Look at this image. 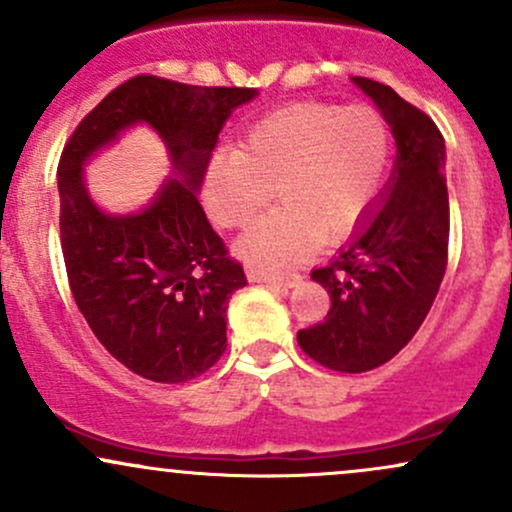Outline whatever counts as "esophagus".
<instances>
[{"mask_svg": "<svg viewBox=\"0 0 512 512\" xmlns=\"http://www.w3.org/2000/svg\"><path fill=\"white\" fill-rule=\"evenodd\" d=\"M246 276L249 280H254V283H268V285H283V288H295V285L300 283V276L298 273H268V271H261V268H249L246 271Z\"/></svg>", "mask_w": 512, "mask_h": 512, "instance_id": "1", "label": "esophagus"}]
</instances>
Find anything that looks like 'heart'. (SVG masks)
Listing matches in <instances>:
<instances>
[{
    "label": "heart",
    "instance_id": "b5f03b06",
    "mask_svg": "<svg viewBox=\"0 0 512 512\" xmlns=\"http://www.w3.org/2000/svg\"><path fill=\"white\" fill-rule=\"evenodd\" d=\"M390 129L368 104L295 102L246 131L241 151L222 148L207 168V207L224 229H241L276 188L283 205L239 244L246 261L283 268L320 241L361 222L386 168Z\"/></svg>",
    "mask_w": 512,
    "mask_h": 512
}]
</instances>
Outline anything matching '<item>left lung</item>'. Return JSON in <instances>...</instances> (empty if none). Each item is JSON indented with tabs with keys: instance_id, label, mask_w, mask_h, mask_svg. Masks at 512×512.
Here are the masks:
<instances>
[{
	"instance_id": "1",
	"label": "left lung",
	"mask_w": 512,
	"mask_h": 512,
	"mask_svg": "<svg viewBox=\"0 0 512 512\" xmlns=\"http://www.w3.org/2000/svg\"><path fill=\"white\" fill-rule=\"evenodd\" d=\"M376 102L398 144L395 170L373 210L312 280L332 307L300 329L298 344L332 371L364 373L393 359L425 322L449 254L444 139L437 124L388 85L354 78Z\"/></svg>"
}]
</instances>
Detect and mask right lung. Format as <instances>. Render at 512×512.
Instances as JSON below:
<instances>
[{
    "instance_id": "obj_1",
    "label": "right lung",
    "mask_w": 512,
    "mask_h": 512,
    "mask_svg": "<svg viewBox=\"0 0 512 512\" xmlns=\"http://www.w3.org/2000/svg\"><path fill=\"white\" fill-rule=\"evenodd\" d=\"M254 97L251 87L136 75L75 126L60 153V246L70 293L104 349L148 381H192L227 349V302L246 276L207 222L197 188L232 109ZM139 121L167 141L184 180L169 181L144 213L112 218L86 195L81 163Z\"/></svg>"
}]
</instances>
